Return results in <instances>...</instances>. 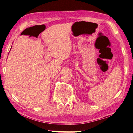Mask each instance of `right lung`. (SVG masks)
<instances>
[{
    "label": "right lung",
    "instance_id": "right-lung-1",
    "mask_svg": "<svg viewBox=\"0 0 133 133\" xmlns=\"http://www.w3.org/2000/svg\"><path fill=\"white\" fill-rule=\"evenodd\" d=\"M10 50H11V49H10Z\"/></svg>",
    "mask_w": 133,
    "mask_h": 133
}]
</instances>
